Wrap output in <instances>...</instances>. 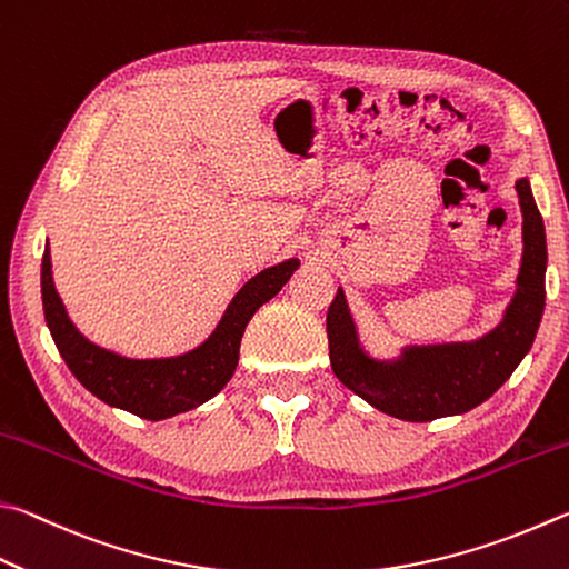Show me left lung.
<instances>
[{
  "label": "left lung",
  "mask_w": 569,
  "mask_h": 569,
  "mask_svg": "<svg viewBox=\"0 0 569 569\" xmlns=\"http://www.w3.org/2000/svg\"><path fill=\"white\" fill-rule=\"evenodd\" d=\"M522 211L518 288L490 333L456 343L406 346L396 358H373L360 343L343 288L328 308V356L336 378L376 410L428 422L462 416L488 400L528 356L545 311L547 241L530 179L515 183Z\"/></svg>",
  "instance_id": "1"
}]
</instances>
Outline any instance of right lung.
<instances>
[{
	"instance_id": "1",
	"label": "right lung",
	"mask_w": 569,
	"mask_h": 569,
	"mask_svg": "<svg viewBox=\"0 0 569 569\" xmlns=\"http://www.w3.org/2000/svg\"><path fill=\"white\" fill-rule=\"evenodd\" d=\"M298 266V258H288L256 273L233 296L219 326L201 346L169 358H127L81 333L57 293L49 241L41 258V303L61 358L91 396L143 420H167L199 408L229 383L239 366L241 338L251 316L281 291Z\"/></svg>"
}]
</instances>
